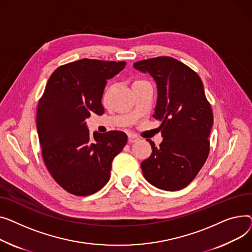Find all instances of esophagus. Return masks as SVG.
Listing matches in <instances>:
<instances>
[{
	"label": "esophagus",
	"instance_id": "34e87169",
	"mask_svg": "<svg viewBox=\"0 0 252 252\" xmlns=\"http://www.w3.org/2000/svg\"><path fill=\"white\" fill-rule=\"evenodd\" d=\"M138 140V137L135 135V134H128V141L130 142V143H132V142H135V141H137Z\"/></svg>",
	"mask_w": 252,
	"mask_h": 252
}]
</instances>
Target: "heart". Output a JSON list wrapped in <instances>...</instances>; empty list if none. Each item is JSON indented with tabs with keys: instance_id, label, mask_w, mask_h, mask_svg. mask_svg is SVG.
Here are the masks:
<instances>
[{
	"instance_id": "1",
	"label": "heart",
	"mask_w": 252,
	"mask_h": 252,
	"mask_svg": "<svg viewBox=\"0 0 252 252\" xmlns=\"http://www.w3.org/2000/svg\"><path fill=\"white\" fill-rule=\"evenodd\" d=\"M138 81H141V80H137V81H135V82H138Z\"/></svg>"
}]
</instances>
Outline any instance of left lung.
<instances>
[{
	"mask_svg": "<svg viewBox=\"0 0 252 252\" xmlns=\"http://www.w3.org/2000/svg\"><path fill=\"white\" fill-rule=\"evenodd\" d=\"M150 73L158 87L154 117L161 121L159 146L147 139L152 155L141 162L144 178L157 188L176 191L192 182L210 153L214 122L211 103L198 74L172 57H157L134 63Z\"/></svg>",
	"mask_w": 252,
	"mask_h": 252,
	"instance_id": "left-lung-1",
	"label": "left lung"
}]
</instances>
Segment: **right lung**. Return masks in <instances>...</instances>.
I'll list each match as a JSON object with an SVG mask.
<instances>
[{"instance_id":"add662e5","label":"right lung","mask_w":252,"mask_h":252,"mask_svg":"<svg viewBox=\"0 0 252 252\" xmlns=\"http://www.w3.org/2000/svg\"><path fill=\"white\" fill-rule=\"evenodd\" d=\"M126 62L94 59L58 67L39 98L36 127L41 155L55 181L69 193L86 196L105 186L112 161L127 143L122 131L94 133L85 119L105 112L101 97L107 80Z\"/></svg>"}]
</instances>
